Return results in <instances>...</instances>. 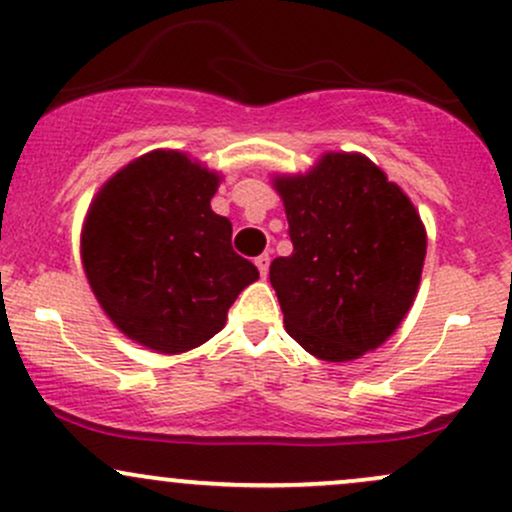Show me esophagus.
Instances as JSON below:
<instances>
[{
  "label": "esophagus",
  "mask_w": 512,
  "mask_h": 512,
  "mask_svg": "<svg viewBox=\"0 0 512 512\" xmlns=\"http://www.w3.org/2000/svg\"><path fill=\"white\" fill-rule=\"evenodd\" d=\"M269 255H260V257H255V264H257V269H260V274L262 276H267V272H269Z\"/></svg>",
  "instance_id": "esophagus-1"
}]
</instances>
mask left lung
Listing matches in <instances>:
<instances>
[{
  "label": "left lung",
  "instance_id": "left-lung-1",
  "mask_svg": "<svg viewBox=\"0 0 512 512\" xmlns=\"http://www.w3.org/2000/svg\"><path fill=\"white\" fill-rule=\"evenodd\" d=\"M293 252L269 267L286 332L320 361L378 349L414 305L426 228L397 182L363 154L327 151L274 175Z\"/></svg>",
  "mask_w": 512,
  "mask_h": 512
}]
</instances>
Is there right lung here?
<instances>
[{
    "instance_id": "obj_1",
    "label": "right lung",
    "mask_w": 512,
    "mask_h": 512,
    "mask_svg": "<svg viewBox=\"0 0 512 512\" xmlns=\"http://www.w3.org/2000/svg\"><path fill=\"white\" fill-rule=\"evenodd\" d=\"M221 175L173 149L120 168L93 197L81 262L110 322L156 354H185L226 325L238 293L260 279L233 252V226L211 211Z\"/></svg>"
}]
</instances>
